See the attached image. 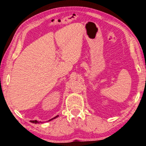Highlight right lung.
<instances>
[{
	"label": "right lung",
	"instance_id": "obj_1",
	"mask_svg": "<svg viewBox=\"0 0 146 146\" xmlns=\"http://www.w3.org/2000/svg\"><path fill=\"white\" fill-rule=\"evenodd\" d=\"M58 117V115H57V116H56L55 117H53V118H52L51 119H50V120H48V121H51V120H53V119H56V117ZM31 122V123H42V121H37V120H33V121H30Z\"/></svg>",
	"mask_w": 146,
	"mask_h": 146
}]
</instances>
